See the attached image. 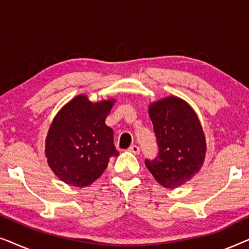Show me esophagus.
Wrapping results in <instances>:
<instances>
[{"mask_svg":"<svg viewBox=\"0 0 249 249\" xmlns=\"http://www.w3.org/2000/svg\"><path fill=\"white\" fill-rule=\"evenodd\" d=\"M128 151L130 152V153H132V154L138 155L139 153H141V148H139V146H137V145H132V146H130V147L128 148Z\"/></svg>","mask_w":249,"mask_h":249,"instance_id":"obj_1","label":"esophagus"}]
</instances>
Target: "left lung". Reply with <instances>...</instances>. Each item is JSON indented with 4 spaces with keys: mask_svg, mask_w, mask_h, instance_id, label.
Returning <instances> with one entry per match:
<instances>
[{
    "mask_svg": "<svg viewBox=\"0 0 249 249\" xmlns=\"http://www.w3.org/2000/svg\"><path fill=\"white\" fill-rule=\"evenodd\" d=\"M149 117L159 153L145 165L159 183L177 188L202 168L206 151L202 125L193 108L175 96L151 104Z\"/></svg>",
    "mask_w": 249,
    "mask_h": 249,
    "instance_id": "obj_1",
    "label": "left lung"
}]
</instances>
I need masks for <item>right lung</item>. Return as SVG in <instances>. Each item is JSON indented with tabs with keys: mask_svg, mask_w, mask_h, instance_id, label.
I'll list each match as a JSON object with an SVG mask.
<instances>
[{
	"mask_svg": "<svg viewBox=\"0 0 249 249\" xmlns=\"http://www.w3.org/2000/svg\"><path fill=\"white\" fill-rule=\"evenodd\" d=\"M113 101L91 103L79 95L62 107L51 124L45 154L50 168L68 185L94 182L112 156H118L113 129L105 124Z\"/></svg>",
	"mask_w": 249,
	"mask_h": 249,
	"instance_id": "add662e5",
	"label": "right lung"
}]
</instances>
